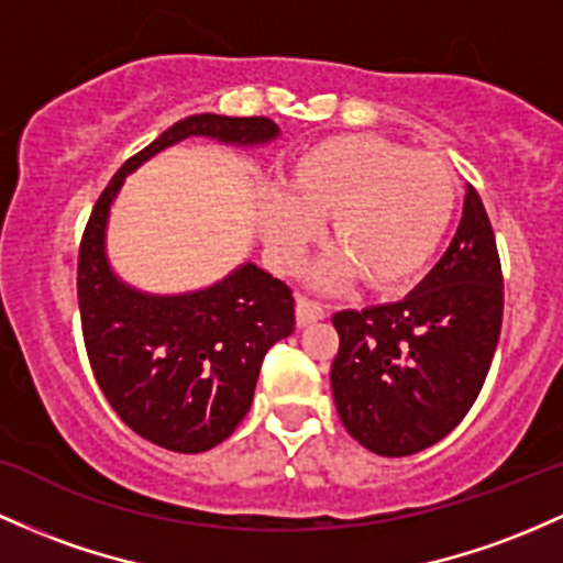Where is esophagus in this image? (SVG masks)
<instances>
[{"instance_id": "34e87169", "label": "esophagus", "mask_w": 563, "mask_h": 563, "mask_svg": "<svg viewBox=\"0 0 563 563\" xmlns=\"http://www.w3.org/2000/svg\"><path fill=\"white\" fill-rule=\"evenodd\" d=\"M325 310L318 301L307 299V296H296V325H310L314 320H323Z\"/></svg>"}]
</instances>
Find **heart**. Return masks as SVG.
I'll return each mask as SVG.
<instances>
[{
    "label": "heart",
    "mask_w": 563,
    "mask_h": 563,
    "mask_svg": "<svg viewBox=\"0 0 563 563\" xmlns=\"http://www.w3.org/2000/svg\"><path fill=\"white\" fill-rule=\"evenodd\" d=\"M460 200L452 165L411 152L385 135H331L296 154L288 191H272L262 234L272 256L294 264L331 219L336 253L314 277L339 283L350 272L363 288L390 294L417 280L432 262Z\"/></svg>",
    "instance_id": "obj_1"
}]
</instances>
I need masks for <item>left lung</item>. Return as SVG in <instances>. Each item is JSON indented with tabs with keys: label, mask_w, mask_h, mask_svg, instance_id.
Wrapping results in <instances>:
<instances>
[{
	"label": "left lung",
	"mask_w": 563,
	"mask_h": 563,
	"mask_svg": "<svg viewBox=\"0 0 563 563\" xmlns=\"http://www.w3.org/2000/svg\"><path fill=\"white\" fill-rule=\"evenodd\" d=\"M503 325V269L471 184L441 262L395 305L333 314L331 390L361 446L409 456L446 438L484 387Z\"/></svg>",
	"instance_id": "left-lung-1"
}]
</instances>
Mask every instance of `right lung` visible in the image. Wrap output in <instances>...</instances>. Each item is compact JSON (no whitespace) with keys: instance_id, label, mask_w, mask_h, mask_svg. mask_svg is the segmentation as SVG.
Listing matches in <instances>:
<instances>
[{"instance_id":"1","label":"right lung","mask_w":563,"mask_h":563,"mask_svg":"<svg viewBox=\"0 0 563 563\" xmlns=\"http://www.w3.org/2000/svg\"><path fill=\"white\" fill-rule=\"evenodd\" d=\"M200 135L224 146H267L280 128L267 117L191 114L128 159L92 208L79 245L77 299L98 387L133 432L178 454L232 435L251 409L258 368L294 333V296L253 262L187 294H150L109 264V213L125 178L178 141Z\"/></svg>"}]
</instances>
